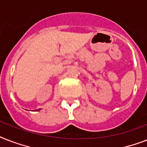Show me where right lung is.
Wrapping results in <instances>:
<instances>
[{
	"mask_svg": "<svg viewBox=\"0 0 147 147\" xmlns=\"http://www.w3.org/2000/svg\"><path fill=\"white\" fill-rule=\"evenodd\" d=\"M37 111H40V109H38V110H37Z\"/></svg>",
	"mask_w": 147,
	"mask_h": 147,
	"instance_id": "add662e5",
	"label": "right lung"
}]
</instances>
